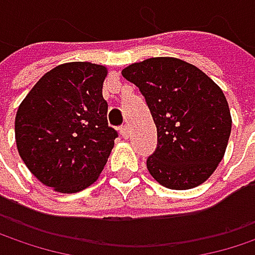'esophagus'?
<instances>
[{
	"label": "esophagus",
	"instance_id": "obj_1",
	"mask_svg": "<svg viewBox=\"0 0 255 255\" xmlns=\"http://www.w3.org/2000/svg\"><path fill=\"white\" fill-rule=\"evenodd\" d=\"M120 132H121V135H123L124 138H128V135H129V132H128V127H127V126H124V127L120 128Z\"/></svg>",
	"mask_w": 255,
	"mask_h": 255
}]
</instances>
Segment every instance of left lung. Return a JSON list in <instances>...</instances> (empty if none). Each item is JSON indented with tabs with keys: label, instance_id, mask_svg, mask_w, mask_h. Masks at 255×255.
I'll return each instance as SVG.
<instances>
[{
	"label": "left lung",
	"instance_id": "1",
	"mask_svg": "<svg viewBox=\"0 0 255 255\" xmlns=\"http://www.w3.org/2000/svg\"><path fill=\"white\" fill-rule=\"evenodd\" d=\"M138 87L158 132L147 158L150 176L174 190L199 186L225 156L230 129L222 88L196 66L176 57H152L123 69Z\"/></svg>",
	"mask_w": 255,
	"mask_h": 255
}]
</instances>
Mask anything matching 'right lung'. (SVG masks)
<instances>
[{"label": "right lung", "mask_w": 255, "mask_h": 255, "mask_svg": "<svg viewBox=\"0 0 255 255\" xmlns=\"http://www.w3.org/2000/svg\"><path fill=\"white\" fill-rule=\"evenodd\" d=\"M108 68L63 63L47 72L20 103L16 144L29 171L60 193L91 186L105 168L118 132L108 126L102 88Z\"/></svg>", "instance_id": "right-lung-1"}]
</instances>
